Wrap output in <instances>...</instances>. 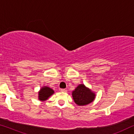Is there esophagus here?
Wrapping results in <instances>:
<instances>
[{
  "label": "esophagus",
  "mask_w": 134,
  "mask_h": 134,
  "mask_svg": "<svg viewBox=\"0 0 134 134\" xmlns=\"http://www.w3.org/2000/svg\"><path fill=\"white\" fill-rule=\"evenodd\" d=\"M62 91V92H63V93H66L67 92V90L66 89H61V90H60Z\"/></svg>",
  "instance_id": "obj_1"
}]
</instances>
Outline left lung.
Masks as SVG:
<instances>
[{"instance_id": "left-lung-1", "label": "left lung", "mask_w": 134, "mask_h": 134, "mask_svg": "<svg viewBox=\"0 0 134 134\" xmlns=\"http://www.w3.org/2000/svg\"><path fill=\"white\" fill-rule=\"evenodd\" d=\"M72 96L75 103L78 105L83 106L93 102L96 95L83 84H80L72 91Z\"/></svg>"}]
</instances>
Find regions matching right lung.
Returning <instances> with one entry per match:
<instances>
[{
  "mask_svg": "<svg viewBox=\"0 0 134 134\" xmlns=\"http://www.w3.org/2000/svg\"><path fill=\"white\" fill-rule=\"evenodd\" d=\"M54 93V91L52 88L47 86H44L42 87L38 92V99L41 101H45Z\"/></svg>",
  "mask_w": 134,
  "mask_h": 134,
  "instance_id": "obj_1",
  "label": "right lung"
}]
</instances>
